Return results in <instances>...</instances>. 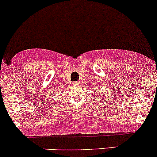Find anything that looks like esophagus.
<instances>
[{"label":"esophagus","mask_w":157,"mask_h":157,"mask_svg":"<svg viewBox=\"0 0 157 157\" xmlns=\"http://www.w3.org/2000/svg\"><path fill=\"white\" fill-rule=\"evenodd\" d=\"M72 84H73L74 86H77V85H78V82H74L72 83Z\"/></svg>","instance_id":"34e87169"}]
</instances>
